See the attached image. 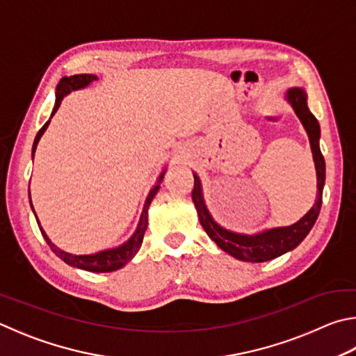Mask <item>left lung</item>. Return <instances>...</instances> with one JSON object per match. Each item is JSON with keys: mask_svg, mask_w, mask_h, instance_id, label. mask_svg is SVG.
<instances>
[{"mask_svg": "<svg viewBox=\"0 0 356 356\" xmlns=\"http://www.w3.org/2000/svg\"><path fill=\"white\" fill-rule=\"evenodd\" d=\"M286 98L291 102V106H293L297 116L300 118L302 124L308 134L309 145H312L313 151V159L316 163V172H318V199H316V204L312 207V210H309L300 221L289 225V227L270 229L257 235H240L225 230L221 225H218L213 221L211 215L209 210H207L202 197V190H200L199 177L195 174V188L191 191V197L193 202L196 205L200 225H202L204 230L207 232V235L218 244L219 249H222L232 257H235L238 260L243 261L263 263L286 254L288 250H293L303 241V238L309 234V230L313 229V225L321 211L322 190H324L325 184V160L319 147V122L314 118V115L309 112L307 104V95L302 88H291Z\"/></svg>", "mask_w": 356, "mask_h": 356, "instance_id": "obj_1", "label": "left lung"}]
</instances>
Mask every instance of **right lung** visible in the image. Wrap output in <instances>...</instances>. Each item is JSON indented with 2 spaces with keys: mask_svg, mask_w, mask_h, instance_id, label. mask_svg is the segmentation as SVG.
<instances>
[{
  "mask_svg": "<svg viewBox=\"0 0 356 356\" xmlns=\"http://www.w3.org/2000/svg\"><path fill=\"white\" fill-rule=\"evenodd\" d=\"M96 79H98V77H96L95 74H74V76H70V77H67V76L62 77L60 82L57 83L56 106H54V111H53V113H51V116H53L57 112V108H59L63 96L68 95L71 90L87 87L90 82H93ZM48 124H49V121L44 122L43 127L35 135L34 146H32V157H34V152H35V147L38 145V140H40L43 132L47 131ZM161 179H163V174L160 176L159 184L161 182ZM159 184L154 186V188L149 193V196H147V199H146L145 207H143V213H141L138 227H137V230H135V234L131 236V240L126 241L124 244H121L120 248L102 250V252H98V254H93V255H73V254H68V252H65V250H60L59 248H57V245L51 243L48 235L44 234V230L40 227V222H38V227H40V232H42V235L44 238V241L48 243L51 250H53L54 254L60 258V260H63L67 264H70V266L79 268V269H83V270H90V273H112V270H116V269L124 266V264L129 260H132L135 254H137V252L140 250L141 243H143L145 232L147 229V209H149V204L152 202L154 196L157 195L159 186H160ZM29 202H31V193H29ZM32 210H34V209H32ZM35 219H37V216H35Z\"/></svg>",
  "mask_w": 356,
  "mask_h": 356,
  "instance_id": "right-lung-1",
  "label": "right lung"
}]
</instances>
